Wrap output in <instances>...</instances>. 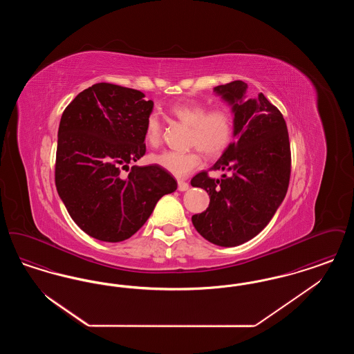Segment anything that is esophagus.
<instances>
[{
	"instance_id": "obj_1",
	"label": "esophagus",
	"mask_w": 354,
	"mask_h": 354,
	"mask_svg": "<svg viewBox=\"0 0 354 354\" xmlns=\"http://www.w3.org/2000/svg\"><path fill=\"white\" fill-rule=\"evenodd\" d=\"M188 188H189V185H188L187 182H183V180H179V182H178V189H179V191L183 192V191H187Z\"/></svg>"
}]
</instances>
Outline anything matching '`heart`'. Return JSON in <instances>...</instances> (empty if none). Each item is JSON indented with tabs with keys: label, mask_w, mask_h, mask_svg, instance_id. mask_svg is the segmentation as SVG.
Here are the masks:
<instances>
[{
	"label": "heart",
	"mask_w": 354,
	"mask_h": 354,
	"mask_svg": "<svg viewBox=\"0 0 354 354\" xmlns=\"http://www.w3.org/2000/svg\"><path fill=\"white\" fill-rule=\"evenodd\" d=\"M169 114L189 127L188 145L198 147L208 158H216L224 151L234 138V114L227 107H208L203 103H176L169 107ZM162 140V124L156 114L146 119L145 142L158 147ZM199 150L187 152L163 151L150 156L153 165L166 169L176 178H185L202 166Z\"/></svg>",
	"instance_id": "obj_1"
}]
</instances>
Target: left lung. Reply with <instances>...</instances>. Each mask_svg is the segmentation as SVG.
Instances as JSON below:
<instances>
[{
  "label": "left lung",
  "mask_w": 354,
  "mask_h": 354,
  "mask_svg": "<svg viewBox=\"0 0 354 354\" xmlns=\"http://www.w3.org/2000/svg\"><path fill=\"white\" fill-rule=\"evenodd\" d=\"M243 81L220 84L214 91L234 113L232 142L212 169H221V179L207 171L191 180L209 195V205L192 216L201 235L220 247L240 245L261 232L286 198L290 176V146L283 114L263 93L245 98Z\"/></svg>",
  "instance_id": "8db88e82"
}]
</instances>
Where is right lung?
Masks as SVG:
<instances>
[{
	"mask_svg": "<svg viewBox=\"0 0 354 354\" xmlns=\"http://www.w3.org/2000/svg\"><path fill=\"white\" fill-rule=\"evenodd\" d=\"M152 107L139 90L102 82L80 93L61 117L57 191L71 219L94 239L118 243L131 237L158 201L178 187L156 165L129 169L146 153Z\"/></svg>",
	"mask_w": 354,
	"mask_h": 354,
	"instance_id": "1",
	"label": "right lung"
}]
</instances>
